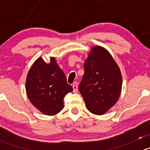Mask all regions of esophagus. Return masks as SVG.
Instances as JSON below:
<instances>
[{
    "instance_id": "esophagus-1",
    "label": "esophagus",
    "mask_w": 150,
    "mask_h": 150,
    "mask_svg": "<svg viewBox=\"0 0 150 150\" xmlns=\"http://www.w3.org/2000/svg\"><path fill=\"white\" fill-rule=\"evenodd\" d=\"M72 88H73V91L77 92L78 91V83L74 82L72 84Z\"/></svg>"
}]
</instances>
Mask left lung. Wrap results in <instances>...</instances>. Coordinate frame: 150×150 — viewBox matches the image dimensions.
Listing matches in <instances>:
<instances>
[{
  "mask_svg": "<svg viewBox=\"0 0 150 150\" xmlns=\"http://www.w3.org/2000/svg\"><path fill=\"white\" fill-rule=\"evenodd\" d=\"M79 91L91 113L103 115L115 104L122 88L120 68L107 49L94 46L85 61Z\"/></svg>",
  "mask_w": 150,
  "mask_h": 150,
  "instance_id": "1",
  "label": "left lung"
}]
</instances>
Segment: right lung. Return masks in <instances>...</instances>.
<instances>
[{
  "label": "right lung",
  "instance_id": "1",
  "mask_svg": "<svg viewBox=\"0 0 150 150\" xmlns=\"http://www.w3.org/2000/svg\"><path fill=\"white\" fill-rule=\"evenodd\" d=\"M72 91L54 57L47 64L39 57L29 70L26 91L30 102L42 113L54 115L64 107V96Z\"/></svg>",
  "mask_w": 150,
  "mask_h": 150
}]
</instances>
